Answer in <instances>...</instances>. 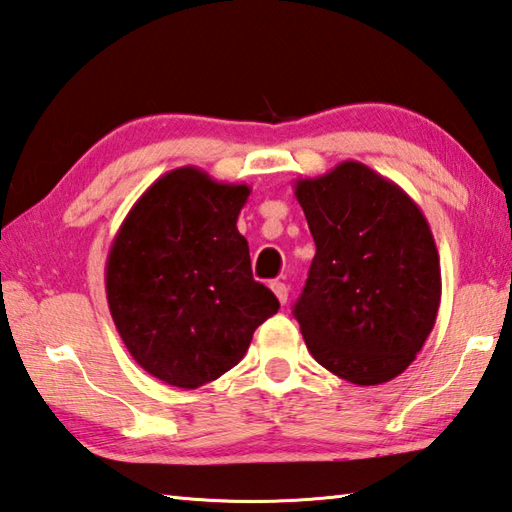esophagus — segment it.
<instances>
[{
    "mask_svg": "<svg viewBox=\"0 0 512 512\" xmlns=\"http://www.w3.org/2000/svg\"><path fill=\"white\" fill-rule=\"evenodd\" d=\"M270 290H273L275 297L279 299V304H286L288 302V286L284 282H270Z\"/></svg>",
    "mask_w": 512,
    "mask_h": 512,
    "instance_id": "obj_1",
    "label": "esophagus"
}]
</instances>
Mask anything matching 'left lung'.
Segmentation results:
<instances>
[{"label":"left lung","mask_w":512,"mask_h":512,"mask_svg":"<svg viewBox=\"0 0 512 512\" xmlns=\"http://www.w3.org/2000/svg\"><path fill=\"white\" fill-rule=\"evenodd\" d=\"M317 253L295 317L319 364L357 386L390 382L435 326L442 270L410 195L355 159L295 182Z\"/></svg>","instance_id":"obj_1"}]
</instances>
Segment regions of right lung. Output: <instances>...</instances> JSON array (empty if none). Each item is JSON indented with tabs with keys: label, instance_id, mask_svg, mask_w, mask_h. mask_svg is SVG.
<instances>
[{
	"label": "right lung",
	"instance_id": "right-lung-1",
	"mask_svg": "<svg viewBox=\"0 0 512 512\" xmlns=\"http://www.w3.org/2000/svg\"><path fill=\"white\" fill-rule=\"evenodd\" d=\"M250 186L168 170L128 210L106 259V299L130 357L195 390L242 362L277 297L253 279L237 217Z\"/></svg>",
	"mask_w": 512,
	"mask_h": 512
}]
</instances>
